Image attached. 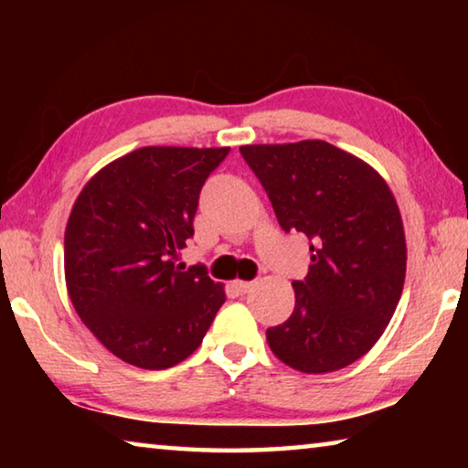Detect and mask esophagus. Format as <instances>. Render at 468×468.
Masks as SVG:
<instances>
[{
    "instance_id": "obj_1",
    "label": "esophagus",
    "mask_w": 468,
    "mask_h": 468,
    "mask_svg": "<svg viewBox=\"0 0 468 468\" xmlns=\"http://www.w3.org/2000/svg\"><path fill=\"white\" fill-rule=\"evenodd\" d=\"M253 284H256L253 281H235V282H233V289H235L237 292H241V295H245V292L253 289Z\"/></svg>"
}]
</instances>
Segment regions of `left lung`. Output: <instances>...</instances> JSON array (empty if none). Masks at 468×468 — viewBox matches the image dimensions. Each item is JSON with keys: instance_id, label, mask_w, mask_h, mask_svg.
Returning a JSON list of instances; mask_svg holds the SVG:
<instances>
[{"instance_id": "left-lung-1", "label": "left lung", "mask_w": 468, "mask_h": 468, "mask_svg": "<svg viewBox=\"0 0 468 468\" xmlns=\"http://www.w3.org/2000/svg\"><path fill=\"white\" fill-rule=\"evenodd\" d=\"M271 197L279 225L310 239L295 310L266 330L272 353L303 374L363 357L399 305L407 272L402 218L386 181L324 140L239 148Z\"/></svg>"}]
</instances>
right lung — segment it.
<instances>
[{"mask_svg": "<svg viewBox=\"0 0 468 468\" xmlns=\"http://www.w3.org/2000/svg\"><path fill=\"white\" fill-rule=\"evenodd\" d=\"M231 148L146 146L99 171L66 227L69 299L115 357L167 369L202 345L225 291L202 264H177L202 186Z\"/></svg>", "mask_w": 468, "mask_h": 468, "instance_id": "right-lung-1", "label": "right lung"}]
</instances>
